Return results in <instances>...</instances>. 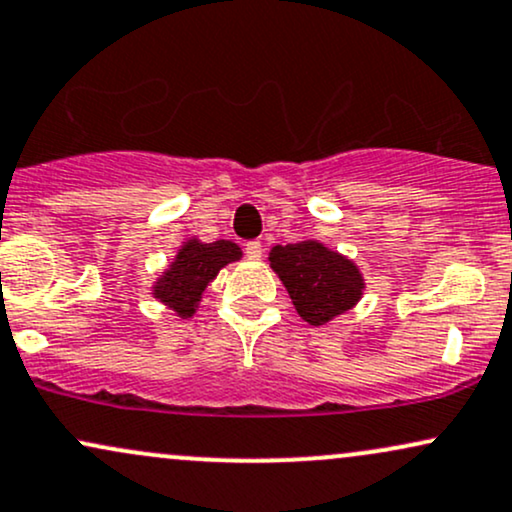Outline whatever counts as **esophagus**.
<instances>
[{
	"mask_svg": "<svg viewBox=\"0 0 512 512\" xmlns=\"http://www.w3.org/2000/svg\"><path fill=\"white\" fill-rule=\"evenodd\" d=\"M262 252H264V248H262L260 240H250V243L245 245V255H248V260H260Z\"/></svg>",
	"mask_w": 512,
	"mask_h": 512,
	"instance_id": "esophagus-1",
	"label": "esophagus"
}]
</instances>
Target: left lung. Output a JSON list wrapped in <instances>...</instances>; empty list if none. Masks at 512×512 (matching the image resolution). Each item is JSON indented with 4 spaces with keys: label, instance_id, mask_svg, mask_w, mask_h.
I'll return each instance as SVG.
<instances>
[{
    "label": "left lung",
    "instance_id": "left-lung-1",
    "mask_svg": "<svg viewBox=\"0 0 512 512\" xmlns=\"http://www.w3.org/2000/svg\"><path fill=\"white\" fill-rule=\"evenodd\" d=\"M269 267L286 286L295 312L312 326L329 324L353 310L367 288L365 276L350 257L315 238L274 245L269 250Z\"/></svg>",
    "mask_w": 512,
    "mask_h": 512
}]
</instances>
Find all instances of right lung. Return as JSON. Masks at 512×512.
<instances>
[{
    "label": "right lung",
    "mask_w": 512,
    "mask_h": 512,
    "mask_svg": "<svg viewBox=\"0 0 512 512\" xmlns=\"http://www.w3.org/2000/svg\"><path fill=\"white\" fill-rule=\"evenodd\" d=\"M240 257L243 250L233 240L202 243L200 238L190 236L183 240L174 260L166 264L164 272L152 283V298L174 310L176 317H193L209 283L217 279L226 264L238 262Z\"/></svg>",
    "instance_id": "right-lung-1"
}]
</instances>
